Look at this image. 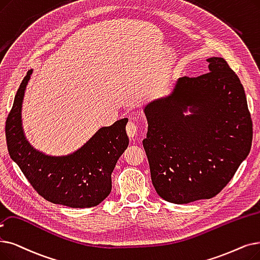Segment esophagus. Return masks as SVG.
<instances>
[{"instance_id": "obj_1", "label": "esophagus", "mask_w": 260, "mask_h": 260, "mask_svg": "<svg viewBox=\"0 0 260 260\" xmlns=\"http://www.w3.org/2000/svg\"><path fill=\"white\" fill-rule=\"evenodd\" d=\"M137 129H138V126H137L136 121L131 120V121L127 123V125H126V133H127V135H128V137H129V138H134L135 135L137 134Z\"/></svg>"}]
</instances>
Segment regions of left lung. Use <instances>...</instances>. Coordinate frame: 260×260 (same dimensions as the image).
I'll return each instance as SVG.
<instances>
[{
    "label": "left lung",
    "instance_id": "8db88e82",
    "mask_svg": "<svg viewBox=\"0 0 260 260\" xmlns=\"http://www.w3.org/2000/svg\"><path fill=\"white\" fill-rule=\"evenodd\" d=\"M207 61L208 73L178 78L170 94L144 107L152 183L175 204L217 196L251 150L253 123L239 77L222 57ZM188 107L193 115L185 116Z\"/></svg>",
    "mask_w": 260,
    "mask_h": 260
}]
</instances>
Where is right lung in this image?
Returning a JSON list of instances; mask_svg holds the SVG:
<instances>
[{"label": "right lung", "mask_w": 260, "mask_h": 260, "mask_svg": "<svg viewBox=\"0 0 260 260\" xmlns=\"http://www.w3.org/2000/svg\"><path fill=\"white\" fill-rule=\"evenodd\" d=\"M28 71L15 96L5 124L7 149L29 184L43 199L72 208L99 205L111 191V173L126 150L127 119L102 127L82 149L66 157H51L34 150L21 126V107Z\"/></svg>", "instance_id": "obj_1"}]
</instances>
